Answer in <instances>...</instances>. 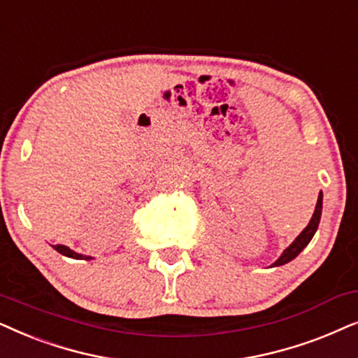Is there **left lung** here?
<instances>
[{
    "label": "left lung",
    "mask_w": 358,
    "mask_h": 358,
    "mask_svg": "<svg viewBox=\"0 0 358 358\" xmlns=\"http://www.w3.org/2000/svg\"><path fill=\"white\" fill-rule=\"evenodd\" d=\"M321 213H322V193H319V198H317V203H316V209H314V214L311 217V221L306 227L303 229V232L299 234L296 239L292 242V245L287 247V249L283 250V254L280 255V259L275 262L271 266H280V265H285L288 264V262H292L294 257H298L301 254V250L306 247L309 242H311L314 232L317 231V226H319V221H321Z\"/></svg>",
    "instance_id": "8db88e82"
}]
</instances>
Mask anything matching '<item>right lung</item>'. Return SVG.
<instances>
[{"label": "right lung", "mask_w": 358, "mask_h": 358, "mask_svg": "<svg viewBox=\"0 0 358 358\" xmlns=\"http://www.w3.org/2000/svg\"><path fill=\"white\" fill-rule=\"evenodd\" d=\"M54 247V249L59 252V254H62V255H65V257H70V259H83V260H92V257H88V255H82V254H76V252H73L71 249H69V247L66 245H52Z\"/></svg>", "instance_id": "right-lung-1"}]
</instances>
